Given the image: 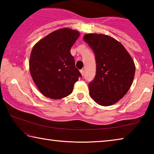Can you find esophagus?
<instances>
[{
    "label": "esophagus",
    "instance_id": "esophagus-1",
    "mask_svg": "<svg viewBox=\"0 0 154 154\" xmlns=\"http://www.w3.org/2000/svg\"><path fill=\"white\" fill-rule=\"evenodd\" d=\"M80 72H81V74H82V75L83 77L84 76V74H85V71H84V70H83V69L80 70Z\"/></svg>",
    "mask_w": 154,
    "mask_h": 154
}]
</instances>
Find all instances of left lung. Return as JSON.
Instances as JSON below:
<instances>
[{"label":"left lung","instance_id":"8db88e82","mask_svg":"<svg viewBox=\"0 0 154 154\" xmlns=\"http://www.w3.org/2000/svg\"><path fill=\"white\" fill-rule=\"evenodd\" d=\"M83 39L94 52L96 73L89 83L90 95L101 106L118 103L133 82L135 64L131 56L118 41L103 34H85Z\"/></svg>","mask_w":154,"mask_h":154}]
</instances>
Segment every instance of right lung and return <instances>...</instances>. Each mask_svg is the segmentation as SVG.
I'll return each mask as SVG.
<instances>
[{
    "label": "right lung",
    "instance_id": "1",
    "mask_svg": "<svg viewBox=\"0 0 154 154\" xmlns=\"http://www.w3.org/2000/svg\"><path fill=\"white\" fill-rule=\"evenodd\" d=\"M79 35L76 30L60 28L34 45L30 56V75L46 97L60 99L69 96L82 76L70 51Z\"/></svg>",
    "mask_w": 154,
    "mask_h": 154
}]
</instances>
